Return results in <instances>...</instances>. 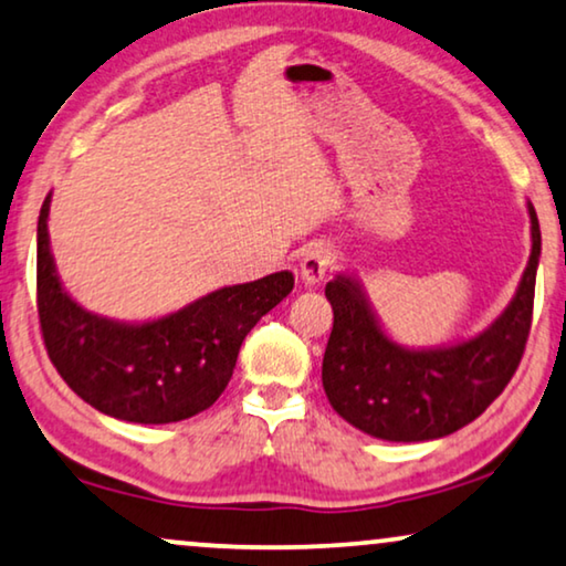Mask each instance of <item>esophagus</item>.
Here are the masks:
<instances>
[{
    "mask_svg": "<svg viewBox=\"0 0 566 566\" xmlns=\"http://www.w3.org/2000/svg\"><path fill=\"white\" fill-rule=\"evenodd\" d=\"M333 261H336V245L325 243V241H317L310 245V249L305 251V256H302V264H300L302 282H305L307 286L321 284L323 276L328 274Z\"/></svg>",
    "mask_w": 566,
    "mask_h": 566,
    "instance_id": "1",
    "label": "esophagus"
}]
</instances>
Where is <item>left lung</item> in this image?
<instances>
[{
	"instance_id": "8db88e82",
	"label": "left lung",
	"mask_w": 566,
	"mask_h": 566,
	"mask_svg": "<svg viewBox=\"0 0 566 566\" xmlns=\"http://www.w3.org/2000/svg\"><path fill=\"white\" fill-rule=\"evenodd\" d=\"M531 256L511 305L474 338L449 346L408 348L381 328L364 284L338 274L325 284L333 331L323 356V389L333 410L381 441L443 439L503 392L518 369L531 331L541 228L533 205Z\"/></svg>"
}]
</instances>
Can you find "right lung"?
Returning a JSON list of instances; mask_svg holds the SVG:
<instances>
[{"instance_id":"obj_1","label":"right lung","mask_w":566,"mask_h":566,"mask_svg":"<svg viewBox=\"0 0 566 566\" xmlns=\"http://www.w3.org/2000/svg\"><path fill=\"white\" fill-rule=\"evenodd\" d=\"M51 195L38 218V315L48 356L94 410L127 423H177L210 408L233 377L243 338L292 292V272L214 290L146 323L84 310L63 290L48 238Z\"/></svg>"}]
</instances>
